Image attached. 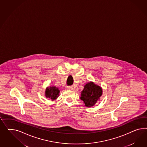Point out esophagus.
Masks as SVG:
<instances>
[{
    "label": "esophagus",
    "mask_w": 147,
    "mask_h": 147,
    "mask_svg": "<svg viewBox=\"0 0 147 147\" xmlns=\"http://www.w3.org/2000/svg\"><path fill=\"white\" fill-rule=\"evenodd\" d=\"M67 89H68V90H73V88L71 86H68V87H67Z\"/></svg>",
    "instance_id": "1"
}]
</instances>
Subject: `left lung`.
Listing matches in <instances>:
<instances>
[{"label":"left lung","instance_id":"1","mask_svg":"<svg viewBox=\"0 0 147 147\" xmlns=\"http://www.w3.org/2000/svg\"><path fill=\"white\" fill-rule=\"evenodd\" d=\"M102 92L101 87L90 81L85 85L84 88L81 91L80 99L82 100L85 106L93 107L100 100Z\"/></svg>","mask_w":147,"mask_h":147}]
</instances>
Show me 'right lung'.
Returning a JSON list of instances; mask_svg holds the SVG:
<instances>
[{
	"label": "right lung",
	"instance_id": "obj_1",
	"mask_svg": "<svg viewBox=\"0 0 147 147\" xmlns=\"http://www.w3.org/2000/svg\"><path fill=\"white\" fill-rule=\"evenodd\" d=\"M60 90L58 87L55 86L47 87L46 88L45 95L47 98H49L52 101L55 100L59 96Z\"/></svg>",
	"mask_w": 147,
	"mask_h": 147
}]
</instances>
